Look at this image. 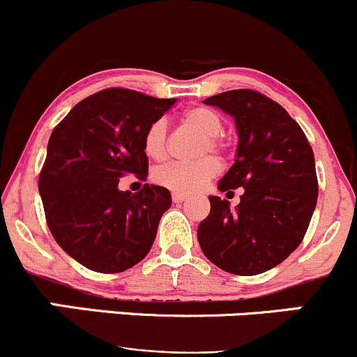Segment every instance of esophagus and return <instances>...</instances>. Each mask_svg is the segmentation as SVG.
<instances>
[{
  "mask_svg": "<svg viewBox=\"0 0 357 357\" xmlns=\"http://www.w3.org/2000/svg\"><path fill=\"white\" fill-rule=\"evenodd\" d=\"M172 199H174V203H182V201L187 199V194L174 192V194H172Z\"/></svg>",
  "mask_w": 357,
  "mask_h": 357,
  "instance_id": "1",
  "label": "esophagus"
}]
</instances>
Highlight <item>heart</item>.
I'll return each mask as SVG.
<instances>
[{
  "instance_id": "obj_1",
  "label": "heart",
  "mask_w": 357,
  "mask_h": 357,
  "mask_svg": "<svg viewBox=\"0 0 357 357\" xmlns=\"http://www.w3.org/2000/svg\"><path fill=\"white\" fill-rule=\"evenodd\" d=\"M187 127L194 128L204 137L199 153H218L222 142L218 135L223 130V122L213 109L206 106H194L182 116ZM168 125L165 120H156L144 132V151L154 161H161L167 156ZM220 172V165L215 158H203L194 163H167L156 168L153 174L154 182L178 194H192L201 190Z\"/></svg>"
}]
</instances>
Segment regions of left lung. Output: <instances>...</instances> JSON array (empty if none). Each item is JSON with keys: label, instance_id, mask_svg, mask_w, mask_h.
<instances>
[{"label": "left lung", "instance_id": "1", "mask_svg": "<svg viewBox=\"0 0 357 357\" xmlns=\"http://www.w3.org/2000/svg\"><path fill=\"white\" fill-rule=\"evenodd\" d=\"M237 128L235 163L220 178L229 196L242 187L237 208L209 196L211 211L197 227L204 256L235 275H258L280 264L301 244L318 199L314 154L299 123L273 99L251 89L204 99Z\"/></svg>", "mask_w": 357, "mask_h": 357}]
</instances>
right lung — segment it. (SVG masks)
<instances>
[{"mask_svg": "<svg viewBox=\"0 0 357 357\" xmlns=\"http://www.w3.org/2000/svg\"><path fill=\"white\" fill-rule=\"evenodd\" d=\"M177 99L130 89L99 91L54 127L39 175L46 222L60 248L86 268L120 273L146 258L170 190H120L125 175L148 177L144 132Z\"/></svg>", "mask_w": 357, "mask_h": 357, "instance_id": "obj_1", "label": "right lung"}]
</instances>
